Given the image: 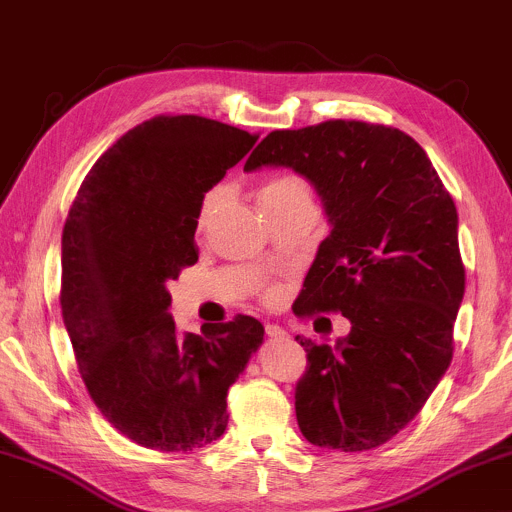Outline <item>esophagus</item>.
<instances>
[{
  "label": "esophagus",
  "mask_w": 512,
  "mask_h": 512,
  "mask_svg": "<svg viewBox=\"0 0 512 512\" xmlns=\"http://www.w3.org/2000/svg\"><path fill=\"white\" fill-rule=\"evenodd\" d=\"M266 334L270 338H288V334H285V331L281 327H277V325H266Z\"/></svg>",
  "instance_id": "obj_1"
}]
</instances>
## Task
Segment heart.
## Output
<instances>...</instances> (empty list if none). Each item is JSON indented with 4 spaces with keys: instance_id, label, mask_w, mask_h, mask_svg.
<instances>
[{
    "instance_id": "b5f03b06",
    "label": "heart",
    "mask_w": 512,
    "mask_h": 512,
    "mask_svg": "<svg viewBox=\"0 0 512 512\" xmlns=\"http://www.w3.org/2000/svg\"><path fill=\"white\" fill-rule=\"evenodd\" d=\"M299 194H310L307 192V185L301 181V178L290 176V174H283V176H275L270 178V181L261 187L259 192V200H266V202H283V200H290ZM216 205V194H209L202 202V211H200V220H205L209 216V211Z\"/></svg>"
}]
</instances>
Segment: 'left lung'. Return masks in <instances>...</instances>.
Masks as SVG:
<instances>
[{
    "instance_id": "left-lung-1",
    "label": "left lung",
    "mask_w": 512,
    "mask_h": 512,
    "mask_svg": "<svg viewBox=\"0 0 512 512\" xmlns=\"http://www.w3.org/2000/svg\"><path fill=\"white\" fill-rule=\"evenodd\" d=\"M292 168L323 202L296 316L340 312L331 344L296 336L307 368L294 408L312 445L364 451L403 430L441 382L465 294L456 205L425 150L399 128L329 120L272 130L244 172Z\"/></svg>"
}]
</instances>
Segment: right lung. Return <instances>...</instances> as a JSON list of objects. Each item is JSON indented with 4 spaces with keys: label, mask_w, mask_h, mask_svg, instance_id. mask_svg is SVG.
I'll return each mask as SVG.
<instances>
[{
    "label": "right lung",
    "mask_w": 512,
    "mask_h": 512,
    "mask_svg": "<svg viewBox=\"0 0 512 512\" xmlns=\"http://www.w3.org/2000/svg\"><path fill=\"white\" fill-rule=\"evenodd\" d=\"M198 115H159L95 161L63 229L61 307L82 382L141 447L192 451L227 430V392L264 342L253 316L176 334L168 283L198 261L202 198L255 146Z\"/></svg>",
    "instance_id": "add662e5"
}]
</instances>
